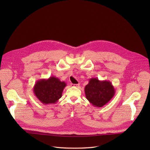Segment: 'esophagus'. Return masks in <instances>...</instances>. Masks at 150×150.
<instances>
[{
	"mask_svg": "<svg viewBox=\"0 0 150 150\" xmlns=\"http://www.w3.org/2000/svg\"><path fill=\"white\" fill-rule=\"evenodd\" d=\"M72 86H75V87L78 88L80 86V84H72Z\"/></svg>",
	"mask_w": 150,
	"mask_h": 150,
	"instance_id": "obj_1",
	"label": "esophagus"
}]
</instances>
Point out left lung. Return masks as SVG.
<instances>
[{
    "instance_id": "left-lung-1",
    "label": "left lung",
    "mask_w": 150,
    "mask_h": 150,
    "mask_svg": "<svg viewBox=\"0 0 150 150\" xmlns=\"http://www.w3.org/2000/svg\"><path fill=\"white\" fill-rule=\"evenodd\" d=\"M86 98L93 106L101 108L111 100L114 96L115 91L109 81H100L98 78H91L85 86Z\"/></svg>"
}]
</instances>
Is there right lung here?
<instances>
[{
	"instance_id": "obj_1",
	"label": "right lung",
	"mask_w": 150,
	"mask_h": 150,
	"mask_svg": "<svg viewBox=\"0 0 150 150\" xmlns=\"http://www.w3.org/2000/svg\"><path fill=\"white\" fill-rule=\"evenodd\" d=\"M66 86L64 81H61L58 78L52 76L48 79L38 80L33 87V92L44 105L55 104L61 98Z\"/></svg>"
}]
</instances>
